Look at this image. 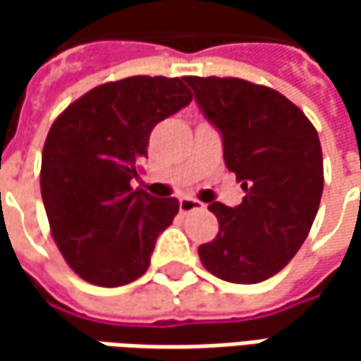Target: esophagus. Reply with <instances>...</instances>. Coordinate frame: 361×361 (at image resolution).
Listing matches in <instances>:
<instances>
[{
    "mask_svg": "<svg viewBox=\"0 0 361 361\" xmlns=\"http://www.w3.org/2000/svg\"><path fill=\"white\" fill-rule=\"evenodd\" d=\"M178 209H180V213H192V211L204 209V204L201 201H197V199H180L178 201Z\"/></svg>",
    "mask_w": 361,
    "mask_h": 361,
    "instance_id": "34e87169",
    "label": "esophagus"
}]
</instances>
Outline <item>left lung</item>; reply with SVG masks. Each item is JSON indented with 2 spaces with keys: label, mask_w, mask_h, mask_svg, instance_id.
<instances>
[{
  "label": "left lung",
  "mask_w": 361,
  "mask_h": 361,
  "mask_svg": "<svg viewBox=\"0 0 361 361\" xmlns=\"http://www.w3.org/2000/svg\"><path fill=\"white\" fill-rule=\"evenodd\" d=\"M202 114L223 136V154L245 197L209 204L219 233L199 247L204 269L229 283L265 281L293 259L312 229L324 159L317 130L283 94L241 78L185 76Z\"/></svg>",
  "instance_id": "1"
}]
</instances>
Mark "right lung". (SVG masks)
Segmentation results:
<instances>
[{"label":"right lung","mask_w":361,"mask_h":361,"mask_svg":"<svg viewBox=\"0 0 361 361\" xmlns=\"http://www.w3.org/2000/svg\"><path fill=\"white\" fill-rule=\"evenodd\" d=\"M180 78L130 76L86 92L54 120L39 187L51 237L88 283L118 287L145 275L178 201L132 188L152 128L188 106Z\"/></svg>","instance_id":"right-lung-1"}]
</instances>
